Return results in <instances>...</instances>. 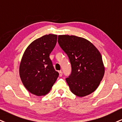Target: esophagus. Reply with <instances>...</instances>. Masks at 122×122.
Instances as JSON below:
<instances>
[{
	"mask_svg": "<svg viewBox=\"0 0 122 122\" xmlns=\"http://www.w3.org/2000/svg\"><path fill=\"white\" fill-rule=\"evenodd\" d=\"M59 74L60 77H61V76H62V75H63L62 71H59Z\"/></svg>",
	"mask_w": 122,
	"mask_h": 122,
	"instance_id": "esophagus-1",
	"label": "esophagus"
}]
</instances>
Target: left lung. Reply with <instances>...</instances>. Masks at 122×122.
Segmentation results:
<instances>
[{
    "label": "left lung",
    "instance_id": "1",
    "mask_svg": "<svg viewBox=\"0 0 122 122\" xmlns=\"http://www.w3.org/2000/svg\"><path fill=\"white\" fill-rule=\"evenodd\" d=\"M58 42L71 64V73L66 79L71 91L81 97L91 94L104 76L100 51L88 40L75 36L59 35Z\"/></svg>",
    "mask_w": 122,
    "mask_h": 122
}]
</instances>
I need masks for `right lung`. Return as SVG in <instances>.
Instances as JSON below:
<instances>
[{
  "label": "right lung",
  "mask_w": 122,
  "mask_h": 122,
  "mask_svg": "<svg viewBox=\"0 0 122 122\" xmlns=\"http://www.w3.org/2000/svg\"><path fill=\"white\" fill-rule=\"evenodd\" d=\"M57 35L49 34L33 41L22 55L19 68L20 77L25 88L37 96L50 91L59 76L50 59L55 47Z\"/></svg>",
  "instance_id": "right-lung-1"
}]
</instances>
